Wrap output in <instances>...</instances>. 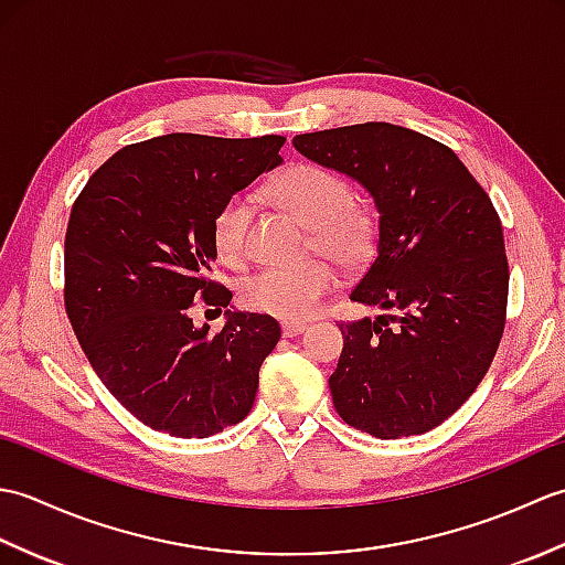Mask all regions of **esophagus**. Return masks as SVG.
<instances>
[{"label": "esophagus", "mask_w": 565, "mask_h": 565, "mask_svg": "<svg viewBox=\"0 0 565 565\" xmlns=\"http://www.w3.org/2000/svg\"><path fill=\"white\" fill-rule=\"evenodd\" d=\"M308 330L306 322H296V320H286L281 322V332L284 338H298V334H303Z\"/></svg>", "instance_id": "esophagus-1"}]
</instances>
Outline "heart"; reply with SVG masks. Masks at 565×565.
I'll return each instance as SVG.
<instances>
[{
	"mask_svg": "<svg viewBox=\"0 0 565 565\" xmlns=\"http://www.w3.org/2000/svg\"><path fill=\"white\" fill-rule=\"evenodd\" d=\"M271 196L310 225L316 247L342 267L364 264L376 245L379 225L369 206L354 199L350 179L316 162L289 167L271 184ZM255 201L245 191L227 196L213 218L211 237L221 262L239 267L249 257ZM338 274L330 262H308L301 267H267L239 284V303L255 313L279 320H308L316 316Z\"/></svg>",
	"mask_w": 565,
	"mask_h": 565,
	"instance_id": "b5f03b06",
	"label": "heart"
}]
</instances>
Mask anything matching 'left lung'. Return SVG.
<instances>
[{"mask_svg":"<svg viewBox=\"0 0 565 565\" xmlns=\"http://www.w3.org/2000/svg\"><path fill=\"white\" fill-rule=\"evenodd\" d=\"M294 146L374 196L376 255L350 298L395 310L340 322L332 403L379 439L435 429L483 381L505 330L510 267L493 201L451 148L403 126L316 130Z\"/></svg>","mask_w":565,"mask_h":565,"instance_id":"obj_1","label":"left lung"}]
</instances>
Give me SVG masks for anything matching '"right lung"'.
I'll return each instance as SVG.
<instances>
[{"instance_id": "add662e5", "label": "right lung", "mask_w": 565, "mask_h": 565, "mask_svg": "<svg viewBox=\"0 0 565 565\" xmlns=\"http://www.w3.org/2000/svg\"><path fill=\"white\" fill-rule=\"evenodd\" d=\"M284 136L170 134L111 154L72 203L65 310L92 369L142 425L203 439L245 419L279 322L231 313L209 334L194 301L227 308L213 271V218L281 164Z\"/></svg>"}]
</instances>
